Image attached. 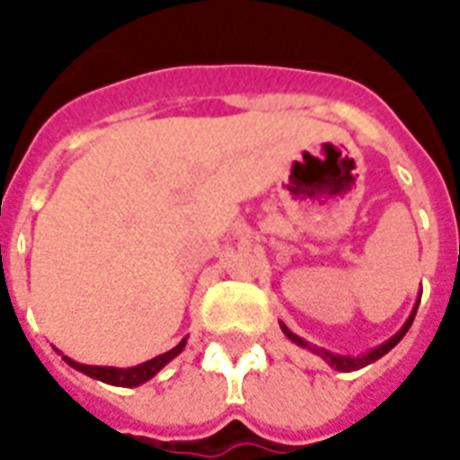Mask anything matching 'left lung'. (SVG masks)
<instances>
[{
  "label": "left lung",
  "instance_id": "1",
  "mask_svg": "<svg viewBox=\"0 0 460 460\" xmlns=\"http://www.w3.org/2000/svg\"><path fill=\"white\" fill-rule=\"evenodd\" d=\"M414 314H417V307H414L411 316H410V319H407V324H404L402 329H400V332H397V334H394L393 339H390V341H385V343H383V346H377V349L368 351V353H366V356H360V358H349V356H334V353L322 351V349H312V346H309L307 341H302L299 336L292 334L290 329H288V326H285V324H282V332L290 336L292 341L299 343V346H307V349H312V351L319 353V356H322V358H324L326 363L332 366V368H336V370H358V368H363V366H368V363H373V360H377V358H380V356H385V353L390 351V349H394V346L400 343V339H402V336L407 334V329H410L411 322H414Z\"/></svg>",
  "mask_w": 460,
  "mask_h": 460
}]
</instances>
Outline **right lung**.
<instances>
[{"label":"right lung","instance_id":"add662e5","mask_svg":"<svg viewBox=\"0 0 460 460\" xmlns=\"http://www.w3.org/2000/svg\"><path fill=\"white\" fill-rule=\"evenodd\" d=\"M185 349V341H180L175 349H170L168 353H161V356H155V358L146 360V363H141V366H136V368H102V366H83V363H75V360L66 358L67 366H73L75 370H80V373H84V376L90 377H97V380H102V383H109V385H121V387H136L141 385V383H146V380H151L158 370L168 363V360H172L175 356H178L180 351Z\"/></svg>","mask_w":460,"mask_h":460}]
</instances>
